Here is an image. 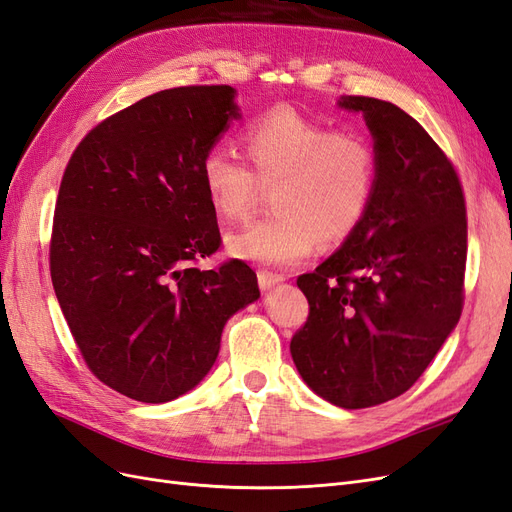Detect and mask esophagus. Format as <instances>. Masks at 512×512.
Masks as SVG:
<instances>
[{
  "label": "esophagus",
  "mask_w": 512,
  "mask_h": 512,
  "mask_svg": "<svg viewBox=\"0 0 512 512\" xmlns=\"http://www.w3.org/2000/svg\"><path fill=\"white\" fill-rule=\"evenodd\" d=\"M284 280H286V277L280 275V273L265 271V269L258 271V286H260V290H271L275 284H282Z\"/></svg>",
  "instance_id": "1"
}]
</instances>
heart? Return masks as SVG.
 Segmentation results:
<instances>
[{
    "label": "heart",
    "mask_w": 512,
    "mask_h": 512,
    "mask_svg": "<svg viewBox=\"0 0 512 512\" xmlns=\"http://www.w3.org/2000/svg\"><path fill=\"white\" fill-rule=\"evenodd\" d=\"M252 168L226 147H211L200 179L211 207L239 222L258 203L260 185H275L277 211L228 237L230 252L262 265H297L318 241L342 243L359 228L378 183V153L354 130H331L294 106L277 104L241 132Z\"/></svg>",
    "instance_id": "1"
}]
</instances>
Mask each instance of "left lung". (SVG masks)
I'll use <instances>...</instances> for the list:
<instances>
[{
    "instance_id": "8db88e82",
    "label": "left lung",
    "mask_w": 512,
    "mask_h": 512,
    "mask_svg": "<svg viewBox=\"0 0 512 512\" xmlns=\"http://www.w3.org/2000/svg\"><path fill=\"white\" fill-rule=\"evenodd\" d=\"M378 153L369 211L339 250L297 286L309 316L290 354L309 389L359 410L406 393L463 309L466 198L453 162L399 106L346 96Z\"/></svg>"
}]
</instances>
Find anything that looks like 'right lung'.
<instances>
[{"mask_svg": "<svg viewBox=\"0 0 512 512\" xmlns=\"http://www.w3.org/2000/svg\"><path fill=\"white\" fill-rule=\"evenodd\" d=\"M237 117L230 85L158 91L89 130L61 177L59 307L91 374L143 404L194 389L226 320L260 297L243 260L196 267L222 243L200 162Z\"/></svg>", "mask_w": 512, "mask_h": 512, "instance_id": "1", "label": "right lung"}]
</instances>
